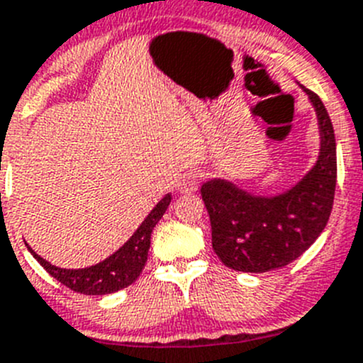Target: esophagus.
Here are the masks:
<instances>
[{
  "label": "esophagus",
  "instance_id": "obj_1",
  "mask_svg": "<svg viewBox=\"0 0 363 363\" xmlns=\"http://www.w3.org/2000/svg\"><path fill=\"white\" fill-rule=\"evenodd\" d=\"M199 181H201V174H199V172H186L177 186L182 193H193L197 191Z\"/></svg>",
  "mask_w": 363,
  "mask_h": 363
}]
</instances>
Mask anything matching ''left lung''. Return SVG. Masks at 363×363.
<instances>
[{"instance_id":"1","label":"left lung","mask_w":363,"mask_h":363,"mask_svg":"<svg viewBox=\"0 0 363 363\" xmlns=\"http://www.w3.org/2000/svg\"><path fill=\"white\" fill-rule=\"evenodd\" d=\"M320 125V155L310 174L290 191L258 197L228 181L202 186L211 220L213 250L229 269L269 272L297 259L326 228L337 188V145L320 98L304 89Z\"/></svg>"}]
</instances>
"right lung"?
<instances>
[{
	"instance_id": "1",
	"label": "right lung",
	"mask_w": 363,
	"mask_h": 363,
	"mask_svg": "<svg viewBox=\"0 0 363 363\" xmlns=\"http://www.w3.org/2000/svg\"><path fill=\"white\" fill-rule=\"evenodd\" d=\"M170 195H166L152 209L150 215L145 218V222L138 228V231L130 236V240L120 250H116L105 262L89 267V269H59V267H53L52 263L37 256L30 247L28 250L50 276L55 277L59 283H62L64 286H67L73 292L84 294V296H105V294L118 292L121 289H127L128 284H132L140 277L141 270H143L145 263H147L152 231H154L155 223L164 215L166 208L170 206Z\"/></svg>"
}]
</instances>
